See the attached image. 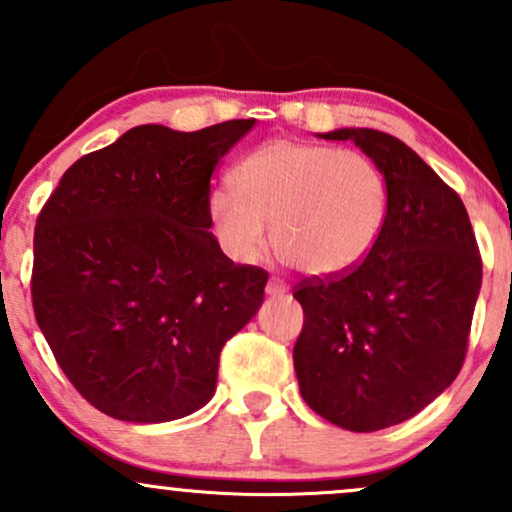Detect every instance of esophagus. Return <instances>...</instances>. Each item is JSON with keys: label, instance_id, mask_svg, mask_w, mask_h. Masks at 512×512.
Listing matches in <instances>:
<instances>
[{"label": "esophagus", "instance_id": "obj_1", "mask_svg": "<svg viewBox=\"0 0 512 512\" xmlns=\"http://www.w3.org/2000/svg\"><path fill=\"white\" fill-rule=\"evenodd\" d=\"M267 293H269V296H284L286 284H284V281L276 279V276H272V279L267 281Z\"/></svg>", "mask_w": 512, "mask_h": 512}]
</instances>
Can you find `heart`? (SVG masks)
Here are the masks:
<instances>
[{"mask_svg":"<svg viewBox=\"0 0 512 512\" xmlns=\"http://www.w3.org/2000/svg\"><path fill=\"white\" fill-rule=\"evenodd\" d=\"M231 190L209 197L221 245L255 262L272 226L276 257L308 276L351 272L378 243L387 182L373 158L330 144L272 139L233 168Z\"/></svg>","mask_w":512,"mask_h":512,"instance_id":"1","label":"heart"}]
</instances>
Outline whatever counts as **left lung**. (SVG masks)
<instances>
[{
  "label": "left lung",
  "instance_id": "left-lung-1",
  "mask_svg": "<svg viewBox=\"0 0 512 512\" xmlns=\"http://www.w3.org/2000/svg\"><path fill=\"white\" fill-rule=\"evenodd\" d=\"M383 170L387 219L351 272L293 286L301 395L346 431L402 424L460 373L481 289V255L460 195L407 144L378 129H337Z\"/></svg>",
  "mask_w": 512,
  "mask_h": 512
}]
</instances>
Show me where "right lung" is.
I'll use <instances>...</instances> for the list:
<instances>
[{"instance_id":"right-lung-1","label":"right lung","mask_w":512,"mask_h":512,"mask_svg":"<svg viewBox=\"0 0 512 512\" xmlns=\"http://www.w3.org/2000/svg\"><path fill=\"white\" fill-rule=\"evenodd\" d=\"M252 127H134L67 168L40 209L35 320L76 392L113 419L204 407L223 344L264 301L269 274L209 233L211 175Z\"/></svg>"}]
</instances>
